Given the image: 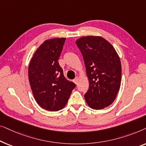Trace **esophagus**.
<instances>
[{
  "label": "esophagus",
  "instance_id": "esophagus-1",
  "mask_svg": "<svg viewBox=\"0 0 146 146\" xmlns=\"http://www.w3.org/2000/svg\"><path fill=\"white\" fill-rule=\"evenodd\" d=\"M78 81H79V79H78V77H76L74 80V82L76 84H78Z\"/></svg>",
  "mask_w": 146,
  "mask_h": 146
}]
</instances>
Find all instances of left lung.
Instances as JSON below:
<instances>
[{
	"label": "left lung",
	"instance_id": "obj_1",
	"mask_svg": "<svg viewBox=\"0 0 146 146\" xmlns=\"http://www.w3.org/2000/svg\"><path fill=\"white\" fill-rule=\"evenodd\" d=\"M89 80L84 98L91 108L102 110L114 101L121 84L120 59L113 46L101 36H88L78 39Z\"/></svg>",
	"mask_w": 146,
	"mask_h": 146
}]
</instances>
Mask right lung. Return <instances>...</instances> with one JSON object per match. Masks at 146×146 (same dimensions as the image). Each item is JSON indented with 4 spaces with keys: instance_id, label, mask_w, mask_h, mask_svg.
Listing matches in <instances>:
<instances>
[{
    "instance_id": "1",
    "label": "right lung",
    "mask_w": 146,
    "mask_h": 146,
    "mask_svg": "<svg viewBox=\"0 0 146 146\" xmlns=\"http://www.w3.org/2000/svg\"><path fill=\"white\" fill-rule=\"evenodd\" d=\"M65 38L46 40L34 54L29 66V80L40 106L58 111L66 104L76 84L66 78L58 59Z\"/></svg>"
}]
</instances>
